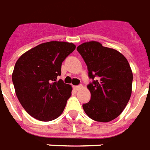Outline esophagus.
I'll list each match as a JSON object with an SVG mask.
<instances>
[{
	"instance_id": "obj_1",
	"label": "esophagus",
	"mask_w": 150,
	"mask_h": 150,
	"mask_svg": "<svg viewBox=\"0 0 150 150\" xmlns=\"http://www.w3.org/2000/svg\"><path fill=\"white\" fill-rule=\"evenodd\" d=\"M73 88H74V89L78 91V90L82 88V86H81V85H80V86H73Z\"/></svg>"
}]
</instances>
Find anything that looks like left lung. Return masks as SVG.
<instances>
[{
	"label": "left lung",
	"mask_w": 150,
	"mask_h": 150,
	"mask_svg": "<svg viewBox=\"0 0 150 150\" xmlns=\"http://www.w3.org/2000/svg\"><path fill=\"white\" fill-rule=\"evenodd\" d=\"M77 51L93 79L87 86L91 100L82 105L84 111L95 121H112L122 112L132 94L133 76L129 64L120 52L98 41L82 43Z\"/></svg>",
	"instance_id": "left-lung-1"
}]
</instances>
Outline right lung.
Masks as SVG:
<instances>
[{
  "instance_id": "add662e5",
  "label": "right lung",
  "mask_w": 150,
  "mask_h": 150,
  "mask_svg": "<svg viewBox=\"0 0 150 150\" xmlns=\"http://www.w3.org/2000/svg\"><path fill=\"white\" fill-rule=\"evenodd\" d=\"M75 49L73 43L48 41L28 50L16 62L12 73L16 96L35 119L52 121L63 112L72 88L57 79L62 62Z\"/></svg>"
}]
</instances>
